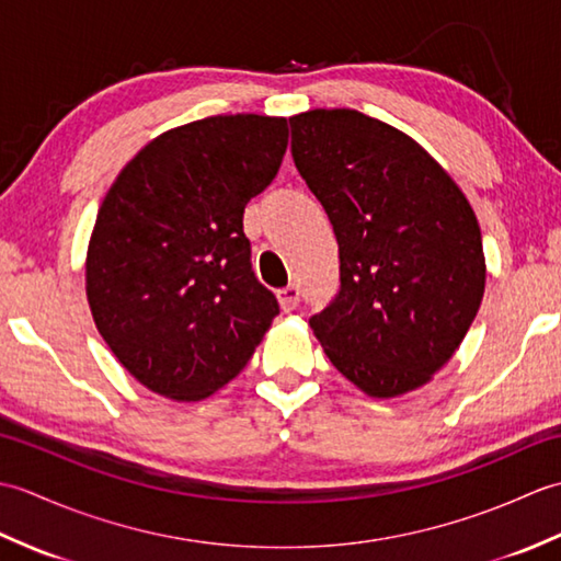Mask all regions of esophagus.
I'll use <instances>...</instances> for the list:
<instances>
[{
	"instance_id": "1",
	"label": "esophagus",
	"mask_w": 561,
	"mask_h": 561,
	"mask_svg": "<svg viewBox=\"0 0 561 561\" xmlns=\"http://www.w3.org/2000/svg\"><path fill=\"white\" fill-rule=\"evenodd\" d=\"M277 299H279V306H282V311H294L296 306H299V301H301V289L296 287V284H289V287H284V289H279L277 291Z\"/></svg>"
}]
</instances>
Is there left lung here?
<instances>
[{
    "label": "left lung",
    "instance_id": "8db88e82",
    "mask_svg": "<svg viewBox=\"0 0 561 561\" xmlns=\"http://www.w3.org/2000/svg\"><path fill=\"white\" fill-rule=\"evenodd\" d=\"M291 157L340 245V291L313 316L337 371L371 398L432 380L484 294L482 233L453 178L400 129L359 111L289 117Z\"/></svg>",
    "mask_w": 561,
    "mask_h": 561
}]
</instances>
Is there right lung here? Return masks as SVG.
Instances as JSON below:
<instances>
[{"label": "right lung", "instance_id": "obj_1", "mask_svg": "<svg viewBox=\"0 0 561 561\" xmlns=\"http://www.w3.org/2000/svg\"><path fill=\"white\" fill-rule=\"evenodd\" d=\"M287 141V117H205L149 141L105 195L89 306L117 362L159 396L209 398L279 313L250 265L243 209L274 181Z\"/></svg>", "mask_w": 561, "mask_h": 561}]
</instances>
